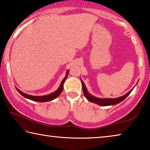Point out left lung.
<instances>
[{
	"mask_svg": "<svg viewBox=\"0 0 150 150\" xmlns=\"http://www.w3.org/2000/svg\"><path fill=\"white\" fill-rule=\"evenodd\" d=\"M82 81V85H83V93L85 96V97L87 98V99L90 101V102H92L94 103L98 104L100 106H109V105H115L116 104H118L119 103L122 102V101L124 100L125 98L128 96L129 95H130V93L132 92V89L130 90L128 93H126L125 95H124L121 97L119 98H96L95 97V96H92L90 95L89 93L87 92V88L85 87V85L83 83V81Z\"/></svg>",
	"mask_w": 150,
	"mask_h": 150,
	"instance_id": "left-lung-1",
	"label": "left lung"
}]
</instances>
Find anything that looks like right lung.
Masks as SVG:
<instances>
[{
	"instance_id": "right-lung-1",
	"label": "right lung",
	"mask_w": 150,
	"mask_h": 150,
	"mask_svg": "<svg viewBox=\"0 0 150 150\" xmlns=\"http://www.w3.org/2000/svg\"><path fill=\"white\" fill-rule=\"evenodd\" d=\"M68 73H69V71L67 72V75H66L65 77L63 79L59 88H58L56 91H55L54 93H51V94H50V95H47L45 96H32V95H27V94L22 93V91H20V90L18 89L17 88H16V90L18 91V93L20 94V95H22V96H24L25 98H28V99H30V100H32L34 101H38V102H46V101L52 100L55 99L56 97H57V96H59L61 93H62V91L63 89V83H64L66 78H67V77Z\"/></svg>"
}]
</instances>
